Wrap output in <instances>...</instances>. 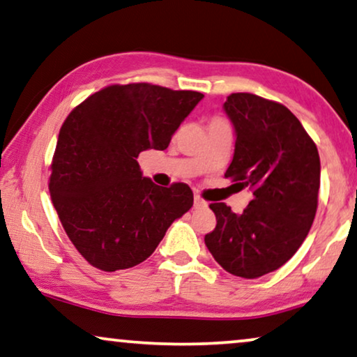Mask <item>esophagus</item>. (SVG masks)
Masks as SVG:
<instances>
[{
    "instance_id": "esophagus-1",
    "label": "esophagus",
    "mask_w": 357,
    "mask_h": 357,
    "mask_svg": "<svg viewBox=\"0 0 357 357\" xmlns=\"http://www.w3.org/2000/svg\"><path fill=\"white\" fill-rule=\"evenodd\" d=\"M206 205H208V204H206V202H205L204 199H202L200 195H195V197H194V208H197V210L206 208Z\"/></svg>"
}]
</instances>
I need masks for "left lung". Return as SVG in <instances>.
I'll list each match as a JSON object with an SVG mask.
<instances>
[{
    "label": "left lung",
    "instance_id": "obj_1",
    "mask_svg": "<svg viewBox=\"0 0 357 357\" xmlns=\"http://www.w3.org/2000/svg\"><path fill=\"white\" fill-rule=\"evenodd\" d=\"M222 107L236 132L225 176L250 188L253 197L238 215L226 204L210 205L216 227L205 245L229 274L257 279L289 261L310 232L321 160L314 141L285 105L234 93Z\"/></svg>",
    "mask_w": 357,
    "mask_h": 357
}]
</instances>
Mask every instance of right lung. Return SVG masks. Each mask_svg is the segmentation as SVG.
Here are the masks:
<instances>
[{
	"label": "right lung",
	"mask_w": 357,
	"mask_h": 357,
	"mask_svg": "<svg viewBox=\"0 0 357 357\" xmlns=\"http://www.w3.org/2000/svg\"><path fill=\"white\" fill-rule=\"evenodd\" d=\"M202 98L151 83L112 84L63 121L50 192L68 238L94 268L114 273L142 263L190 210L188 184L160 188L142 176L136 158L165 151Z\"/></svg>",
	"instance_id": "1"
}]
</instances>
